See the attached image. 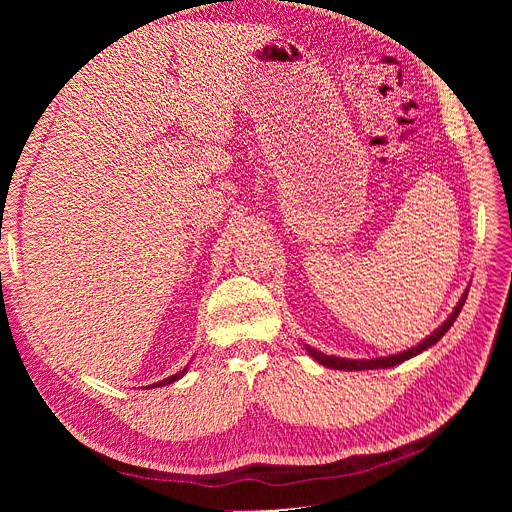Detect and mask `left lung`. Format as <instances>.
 Masks as SVG:
<instances>
[{
	"instance_id": "obj_1",
	"label": "left lung",
	"mask_w": 512,
	"mask_h": 512,
	"mask_svg": "<svg viewBox=\"0 0 512 512\" xmlns=\"http://www.w3.org/2000/svg\"><path fill=\"white\" fill-rule=\"evenodd\" d=\"M466 297H468V290L461 294V299H459V303L455 305L453 314L448 316L436 331H433L431 335H427L421 344H416V346H412V348H408V350H404V352L389 354V356H376V359H344V356L324 354V352H320V350H316V348H312V346H307V344H305V350H307V354L312 356L314 361H318L320 365L329 367V369H339V371H365V369H386V367H393V365H399V363H404V361L412 359V356H416V354H421L423 350L431 348L433 344H438L440 339L444 337V333L453 327V322L457 320L463 303H466Z\"/></svg>"
}]
</instances>
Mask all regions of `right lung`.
Here are the masks:
<instances>
[{
    "label": "right lung",
    "instance_id": "add662e5",
    "mask_svg": "<svg viewBox=\"0 0 512 512\" xmlns=\"http://www.w3.org/2000/svg\"><path fill=\"white\" fill-rule=\"evenodd\" d=\"M188 367H190V363L185 365L179 374H175V376H168V378H164V380H160V382H156V384H151V389H156V386H166V384H173V382H177V380H181L185 374H188Z\"/></svg>",
    "mask_w": 512,
    "mask_h": 512
}]
</instances>
